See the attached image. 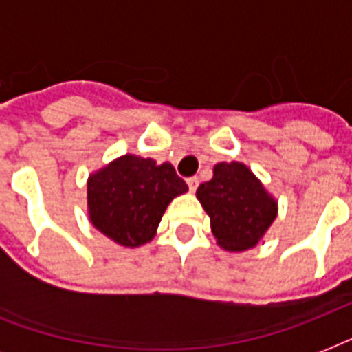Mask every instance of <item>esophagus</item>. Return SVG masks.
Wrapping results in <instances>:
<instances>
[{"mask_svg":"<svg viewBox=\"0 0 352 352\" xmlns=\"http://www.w3.org/2000/svg\"><path fill=\"white\" fill-rule=\"evenodd\" d=\"M188 188H190V192H195V190H197V186H199V179L197 177H190V179H188Z\"/></svg>","mask_w":352,"mask_h":352,"instance_id":"obj_1","label":"esophagus"}]
</instances>
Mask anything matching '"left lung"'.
Returning a JSON list of instances; mask_svg holds the SVG:
<instances>
[{"label":"left lung","instance_id":"left-lung-1","mask_svg":"<svg viewBox=\"0 0 352 352\" xmlns=\"http://www.w3.org/2000/svg\"><path fill=\"white\" fill-rule=\"evenodd\" d=\"M217 245L226 252L250 250L278 217V199L243 162H217L212 181L197 188Z\"/></svg>","mask_w":352,"mask_h":352}]
</instances>
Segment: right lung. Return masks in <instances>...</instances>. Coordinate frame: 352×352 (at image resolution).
<instances>
[{
	"label": "right lung",
	"mask_w": 352,
	"mask_h": 352,
	"mask_svg": "<svg viewBox=\"0 0 352 352\" xmlns=\"http://www.w3.org/2000/svg\"><path fill=\"white\" fill-rule=\"evenodd\" d=\"M186 192L170 162L120 155L87 177V217L117 245L138 248L157 235L168 204Z\"/></svg>",
	"instance_id": "right-lung-1"
}]
</instances>
